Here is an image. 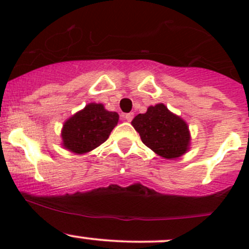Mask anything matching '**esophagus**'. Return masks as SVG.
Here are the masks:
<instances>
[{
    "label": "esophagus",
    "mask_w": 249,
    "mask_h": 249,
    "mask_svg": "<svg viewBox=\"0 0 249 249\" xmlns=\"http://www.w3.org/2000/svg\"><path fill=\"white\" fill-rule=\"evenodd\" d=\"M124 118L126 122H131L132 118H134V113H126V114L124 115Z\"/></svg>",
    "instance_id": "34e87169"
}]
</instances>
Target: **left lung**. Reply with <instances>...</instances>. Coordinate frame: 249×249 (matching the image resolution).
<instances>
[{
  "instance_id": "obj_1",
  "label": "left lung",
  "mask_w": 249,
  "mask_h": 249,
  "mask_svg": "<svg viewBox=\"0 0 249 249\" xmlns=\"http://www.w3.org/2000/svg\"><path fill=\"white\" fill-rule=\"evenodd\" d=\"M148 148L165 159H176L189 149L190 134L187 123L162 104L148 107L131 122Z\"/></svg>"
}]
</instances>
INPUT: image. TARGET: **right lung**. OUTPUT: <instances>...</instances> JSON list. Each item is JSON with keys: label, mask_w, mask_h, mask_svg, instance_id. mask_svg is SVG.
Instances as JSON below:
<instances>
[{"label": "right lung", "mask_w": 249, "mask_h": 249, "mask_svg": "<svg viewBox=\"0 0 249 249\" xmlns=\"http://www.w3.org/2000/svg\"><path fill=\"white\" fill-rule=\"evenodd\" d=\"M118 122V113L105 109L104 105H87L65 122L61 131L62 145L76 154L90 152L108 139Z\"/></svg>", "instance_id": "add662e5"}]
</instances>
